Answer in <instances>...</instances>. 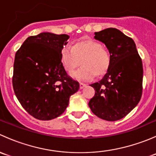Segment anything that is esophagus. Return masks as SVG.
<instances>
[{
	"instance_id": "1",
	"label": "esophagus",
	"mask_w": 156,
	"mask_h": 156,
	"mask_svg": "<svg viewBox=\"0 0 156 156\" xmlns=\"http://www.w3.org/2000/svg\"><path fill=\"white\" fill-rule=\"evenodd\" d=\"M87 87L85 84H83V83H80V89H84V87Z\"/></svg>"
}]
</instances>
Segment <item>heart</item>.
I'll list each match as a JSON object with an SVG mask.
<instances>
[{
    "instance_id": "1",
    "label": "heart",
    "mask_w": 156,
    "mask_h": 156,
    "mask_svg": "<svg viewBox=\"0 0 156 156\" xmlns=\"http://www.w3.org/2000/svg\"><path fill=\"white\" fill-rule=\"evenodd\" d=\"M60 60L67 73L73 72L81 62V68L72 76L81 81H91L95 75L103 77L109 70L112 59L103 44L93 39L77 42L73 46H66L60 52Z\"/></svg>"
}]
</instances>
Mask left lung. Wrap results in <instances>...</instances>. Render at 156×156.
Masks as SVG:
<instances>
[{
  "label": "left lung",
  "instance_id": "1",
  "mask_svg": "<svg viewBox=\"0 0 156 156\" xmlns=\"http://www.w3.org/2000/svg\"><path fill=\"white\" fill-rule=\"evenodd\" d=\"M104 44L112 59L109 70L99 82L90 84L95 95L88 106L94 115L114 122L126 116L142 96L143 63L132 38L115 28L94 33Z\"/></svg>",
  "mask_w": 156,
  "mask_h": 156
}]
</instances>
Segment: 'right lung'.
I'll return each mask as SVG.
<instances>
[{
	"instance_id": "add662e5",
	"label": "right lung",
	"mask_w": 156,
	"mask_h": 156,
	"mask_svg": "<svg viewBox=\"0 0 156 156\" xmlns=\"http://www.w3.org/2000/svg\"><path fill=\"white\" fill-rule=\"evenodd\" d=\"M68 34L42 32L28 37L16 53L12 87L20 104L39 120L59 117L79 83L67 75L60 52Z\"/></svg>"
}]
</instances>
